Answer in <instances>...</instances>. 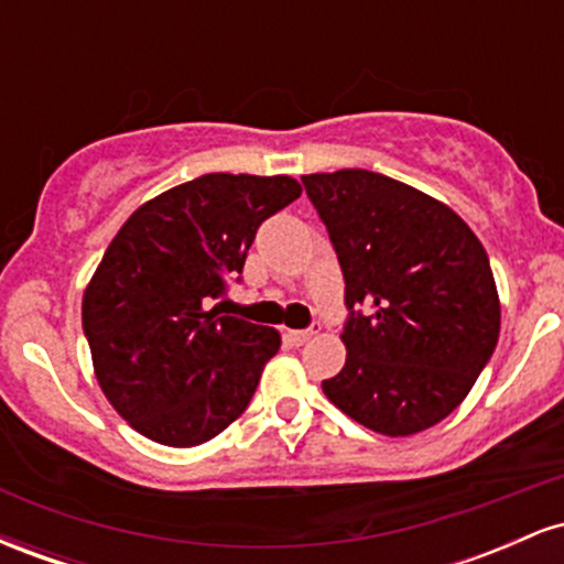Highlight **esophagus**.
<instances>
[{
	"label": "esophagus",
	"instance_id": "obj_1",
	"mask_svg": "<svg viewBox=\"0 0 564 564\" xmlns=\"http://www.w3.org/2000/svg\"><path fill=\"white\" fill-rule=\"evenodd\" d=\"M315 334H318V332H315V328H304V332H286L289 341H294V345H304V341L313 339Z\"/></svg>",
	"mask_w": 564,
	"mask_h": 564
}]
</instances>
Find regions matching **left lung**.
<instances>
[{
	"label": "left lung",
	"mask_w": 564,
	"mask_h": 564,
	"mask_svg": "<svg viewBox=\"0 0 564 564\" xmlns=\"http://www.w3.org/2000/svg\"><path fill=\"white\" fill-rule=\"evenodd\" d=\"M345 275V368L323 381L368 430L408 437L462 405L501 332L480 238L451 206L368 170L304 174ZM365 313H359V307Z\"/></svg>",
	"instance_id": "8db88e82"
}]
</instances>
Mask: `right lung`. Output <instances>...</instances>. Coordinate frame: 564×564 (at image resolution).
<instances>
[{
    "label": "right lung",
    "mask_w": 564,
    "mask_h": 564,
    "mask_svg": "<svg viewBox=\"0 0 564 564\" xmlns=\"http://www.w3.org/2000/svg\"><path fill=\"white\" fill-rule=\"evenodd\" d=\"M300 196L289 174L212 172L145 200L108 243L82 326L97 384L140 435L193 448L246 411L281 334L212 302L257 228Z\"/></svg>",
    "instance_id": "obj_1"
}]
</instances>
